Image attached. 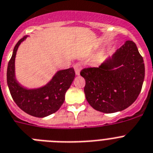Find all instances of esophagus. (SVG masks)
I'll use <instances>...</instances> for the list:
<instances>
[{"label":"esophagus","mask_w":153,"mask_h":153,"mask_svg":"<svg viewBox=\"0 0 153 153\" xmlns=\"http://www.w3.org/2000/svg\"><path fill=\"white\" fill-rule=\"evenodd\" d=\"M74 70H75L76 75L79 76V70H80V65H79V64H75V65H74Z\"/></svg>","instance_id":"34e87169"}]
</instances>
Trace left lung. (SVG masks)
Here are the masks:
<instances>
[{"mask_svg": "<svg viewBox=\"0 0 153 153\" xmlns=\"http://www.w3.org/2000/svg\"><path fill=\"white\" fill-rule=\"evenodd\" d=\"M86 99L103 113L121 111L135 102L142 90L145 65L135 42L126 41L99 67L86 68Z\"/></svg>", "mask_w": 153, "mask_h": 153, "instance_id": "8db88e82", "label": "left lung"}]
</instances>
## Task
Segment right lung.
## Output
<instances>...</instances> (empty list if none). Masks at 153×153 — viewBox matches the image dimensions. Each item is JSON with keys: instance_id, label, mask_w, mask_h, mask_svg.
<instances>
[{"instance_id": "1", "label": "right lung", "mask_w": 153, "mask_h": 153, "mask_svg": "<svg viewBox=\"0 0 153 153\" xmlns=\"http://www.w3.org/2000/svg\"><path fill=\"white\" fill-rule=\"evenodd\" d=\"M28 36L18 42L7 70V83L13 100L25 113L37 117H45L60 108L65 94L75 77L74 68L57 71L50 81L38 88H27L17 80L15 76V57L18 47Z\"/></svg>"}]
</instances>
